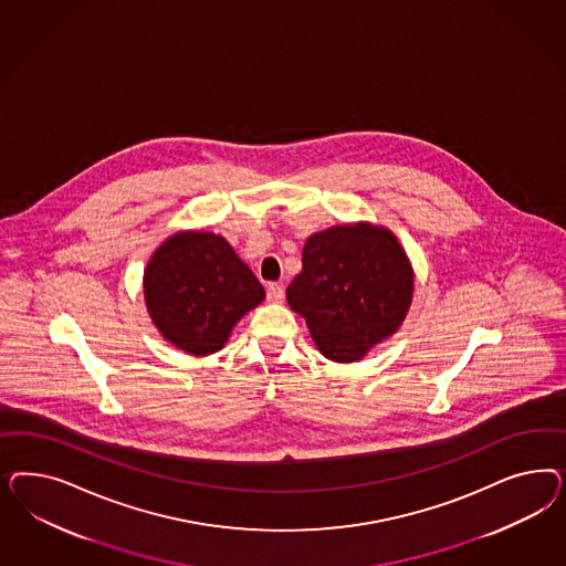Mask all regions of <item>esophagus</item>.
Instances as JSON below:
<instances>
[{
  "instance_id": "1",
  "label": "esophagus",
  "mask_w": 566,
  "mask_h": 566,
  "mask_svg": "<svg viewBox=\"0 0 566 566\" xmlns=\"http://www.w3.org/2000/svg\"><path fill=\"white\" fill-rule=\"evenodd\" d=\"M268 298L272 301V303H282V298H284V286L282 284H268Z\"/></svg>"
}]
</instances>
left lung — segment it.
I'll use <instances>...</instances> for the list:
<instances>
[{
	"instance_id": "obj_1",
	"label": "left lung",
	"mask_w": 566,
	"mask_h": 566,
	"mask_svg": "<svg viewBox=\"0 0 566 566\" xmlns=\"http://www.w3.org/2000/svg\"><path fill=\"white\" fill-rule=\"evenodd\" d=\"M412 289L411 263L395 234L359 222L308 237L286 298L324 357L353 363L400 327Z\"/></svg>"
}]
</instances>
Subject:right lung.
<instances>
[{
    "label": "right lung",
    "mask_w": 566,
    "mask_h": 566,
    "mask_svg": "<svg viewBox=\"0 0 566 566\" xmlns=\"http://www.w3.org/2000/svg\"><path fill=\"white\" fill-rule=\"evenodd\" d=\"M143 292L159 334L197 357L223 348L240 317L265 298L228 240L192 230L157 247L145 268Z\"/></svg>",
    "instance_id": "right-lung-1"
}]
</instances>
